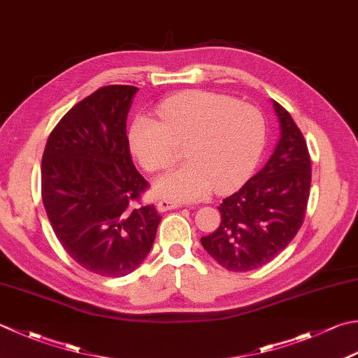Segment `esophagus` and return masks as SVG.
<instances>
[{"mask_svg": "<svg viewBox=\"0 0 358 358\" xmlns=\"http://www.w3.org/2000/svg\"><path fill=\"white\" fill-rule=\"evenodd\" d=\"M181 205L178 201H172V200H159L157 203V209L159 213H164V211H171V209L175 208H180Z\"/></svg>", "mask_w": 358, "mask_h": 358, "instance_id": "obj_1", "label": "esophagus"}]
</instances>
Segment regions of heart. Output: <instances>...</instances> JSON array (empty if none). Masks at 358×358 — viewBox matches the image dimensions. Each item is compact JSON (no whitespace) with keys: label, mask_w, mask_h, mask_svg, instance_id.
Segmentation results:
<instances>
[{"label":"heart","mask_w":358,"mask_h":358,"mask_svg":"<svg viewBox=\"0 0 358 358\" xmlns=\"http://www.w3.org/2000/svg\"><path fill=\"white\" fill-rule=\"evenodd\" d=\"M159 122L138 116L129 130V145L147 172L163 171L185 147L189 159L153 183L167 200L197 201L215 187L225 192L250 177L264 152L267 125L250 103L213 91H186L158 105Z\"/></svg>","instance_id":"obj_1"}]
</instances>
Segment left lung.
<instances>
[{
	"instance_id": "8db88e82",
	"label": "left lung",
	"mask_w": 358,
	"mask_h": 358,
	"mask_svg": "<svg viewBox=\"0 0 358 358\" xmlns=\"http://www.w3.org/2000/svg\"><path fill=\"white\" fill-rule=\"evenodd\" d=\"M281 138L261 171L217 208L222 222L201 245L229 271L273 261L296 236L309 200L312 167L306 139L289 111L273 101Z\"/></svg>"
}]
</instances>
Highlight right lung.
Masks as SVG:
<instances>
[{
  "label": "right lung",
  "mask_w": 358,
  "mask_h": 358,
  "mask_svg": "<svg viewBox=\"0 0 358 358\" xmlns=\"http://www.w3.org/2000/svg\"><path fill=\"white\" fill-rule=\"evenodd\" d=\"M138 88L108 85L55 125L41 158V199L62 247L83 268L121 278L155 241L161 215L136 201L149 187L131 161L127 115Z\"/></svg>",
  "instance_id": "add662e5"
}]
</instances>
